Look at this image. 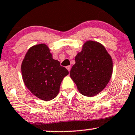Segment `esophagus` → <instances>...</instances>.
Returning <instances> with one entry per match:
<instances>
[{
    "label": "esophagus",
    "mask_w": 135,
    "mask_h": 135,
    "mask_svg": "<svg viewBox=\"0 0 135 135\" xmlns=\"http://www.w3.org/2000/svg\"><path fill=\"white\" fill-rule=\"evenodd\" d=\"M66 69L69 70V72H70V69H71V66H66Z\"/></svg>",
    "instance_id": "esophagus-1"
}]
</instances>
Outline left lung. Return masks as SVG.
Wrapping results in <instances>:
<instances>
[{
  "mask_svg": "<svg viewBox=\"0 0 135 135\" xmlns=\"http://www.w3.org/2000/svg\"><path fill=\"white\" fill-rule=\"evenodd\" d=\"M75 64L70 72L82 95L92 97L101 92L113 73V60L103 45L87 41L75 58Z\"/></svg>",
  "mask_w": 135,
  "mask_h": 135,
  "instance_id": "8db88e82",
  "label": "left lung"
}]
</instances>
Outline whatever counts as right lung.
<instances>
[{
  "label": "right lung",
  "mask_w": 135,
  "mask_h": 135,
  "mask_svg": "<svg viewBox=\"0 0 135 135\" xmlns=\"http://www.w3.org/2000/svg\"><path fill=\"white\" fill-rule=\"evenodd\" d=\"M22 79L27 88L40 99L50 100L58 94L63 79L69 71L54 60L45 44L32 46L22 65Z\"/></svg>",
  "instance_id": "right-lung-1"
}]
</instances>
